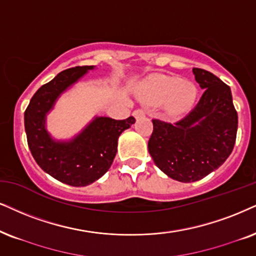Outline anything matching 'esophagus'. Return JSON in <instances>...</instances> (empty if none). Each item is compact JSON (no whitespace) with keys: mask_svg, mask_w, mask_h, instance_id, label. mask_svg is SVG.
I'll return each mask as SVG.
<instances>
[{"mask_svg":"<svg viewBox=\"0 0 256 256\" xmlns=\"http://www.w3.org/2000/svg\"><path fill=\"white\" fill-rule=\"evenodd\" d=\"M134 118L143 117V116H145V111L143 108H137L134 111Z\"/></svg>","mask_w":256,"mask_h":256,"instance_id":"obj_1","label":"esophagus"}]
</instances>
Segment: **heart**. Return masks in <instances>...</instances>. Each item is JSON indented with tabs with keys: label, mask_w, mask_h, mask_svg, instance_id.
Here are the masks:
<instances>
[{
	"label": "heart",
	"mask_w": 256,
	"mask_h": 256,
	"mask_svg": "<svg viewBox=\"0 0 256 256\" xmlns=\"http://www.w3.org/2000/svg\"><path fill=\"white\" fill-rule=\"evenodd\" d=\"M139 96L148 105L163 104L168 114L180 117L195 104L197 87L190 82H182L180 78L154 76L142 85Z\"/></svg>",
	"instance_id": "b5f03b06"
}]
</instances>
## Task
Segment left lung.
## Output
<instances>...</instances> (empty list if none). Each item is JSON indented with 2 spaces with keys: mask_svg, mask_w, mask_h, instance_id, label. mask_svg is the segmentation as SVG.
Here are the masks:
<instances>
[{
  "mask_svg": "<svg viewBox=\"0 0 256 256\" xmlns=\"http://www.w3.org/2000/svg\"><path fill=\"white\" fill-rule=\"evenodd\" d=\"M204 90L197 105L180 120L152 119L148 152L154 164L178 182L202 180L218 169L232 154L238 132V112L230 87L212 73L192 68Z\"/></svg>",
  "mask_w": 256,
  "mask_h": 256,
  "instance_id": "8db88e82",
  "label": "left lung"
}]
</instances>
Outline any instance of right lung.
I'll use <instances>...</instances> for the list:
<instances>
[{
  "label": "right lung",
  "mask_w": 256,
  "mask_h": 256,
  "mask_svg": "<svg viewBox=\"0 0 256 256\" xmlns=\"http://www.w3.org/2000/svg\"><path fill=\"white\" fill-rule=\"evenodd\" d=\"M94 66L64 70L42 85L24 112V128L29 150L44 172L72 186H86L110 169L117 154L118 138L134 124L128 117L116 120L96 117L79 134L67 142L56 140L46 130V116L56 99Z\"/></svg>",
  "instance_id": "1"
}]
</instances>
